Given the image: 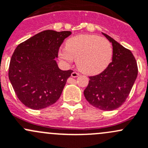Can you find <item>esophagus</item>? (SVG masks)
Wrapping results in <instances>:
<instances>
[{"label": "esophagus", "mask_w": 148, "mask_h": 148, "mask_svg": "<svg viewBox=\"0 0 148 148\" xmlns=\"http://www.w3.org/2000/svg\"><path fill=\"white\" fill-rule=\"evenodd\" d=\"M79 76V73L77 72V71H73L72 73H71V77H77Z\"/></svg>", "instance_id": "34e87169"}]
</instances>
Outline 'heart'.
I'll return each instance as SVG.
<instances>
[{
	"mask_svg": "<svg viewBox=\"0 0 148 148\" xmlns=\"http://www.w3.org/2000/svg\"><path fill=\"white\" fill-rule=\"evenodd\" d=\"M113 50L109 42L93 35H80L70 38L66 47L59 51L60 60L66 63L77 60L79 69L87 74L103 71L111 62Z\"/></svg>",
	"mask_w": 148,
	"mask_h": 148,
	"instance_id": "heart-1",
	"label": "heart"
}]
</instances>
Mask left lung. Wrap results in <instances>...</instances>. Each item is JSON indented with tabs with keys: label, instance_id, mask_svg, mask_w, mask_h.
I'll return each mask as SVG.
<instances>
[{
	"label": "left lung",
	"instance_id": "obj_1",
	"mask_svg": "<svg viewBox=\"0 0 148 148\" xmlns=\"http://www.w3.org/2000/svg\"><path fill=\"white\" fill-rule=\"evenodd\" d=\"M102 34L112 43V62L101 73L89 77L84 94L93 106L113 111L119 108L130 94L138 76V65L130 50L106 34Z\"/></svg>",
	"mask_w": 148,
	"mask_h": 148
}]
</instances>
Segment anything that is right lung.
<instances>
[{"label": "right lung", "mask_w": 148, "mask_h": 148, "mask_svg": "<svg viewBox=\"0 0 148 148\" xmlns=\"http://www.w3.org/2000/svg\"><path fill=\"white\" fill-rule=\"evenodd\" d=\"M70 31L45 30L18 45L12 54L8 77L18 99L40 110L60 99L72 70L62 71L55 59Z\"/></svg>", "instance_id": "right-lung-1"}]
</instances>
